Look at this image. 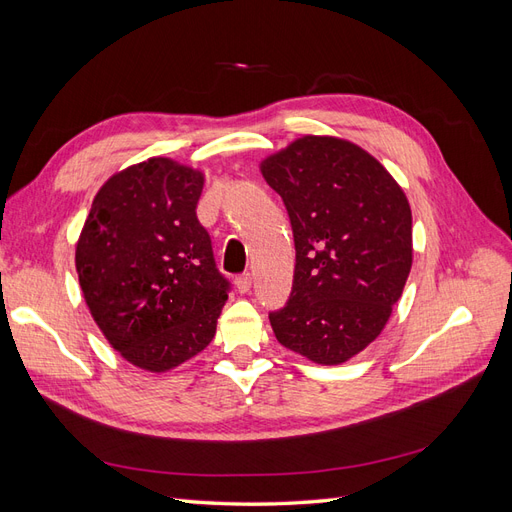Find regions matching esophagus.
I'll use <instances>...</instances> for the list:
<instances>
[{"label":"esophagus","mask_w":512,"mask_h":512,"mask_svg":"<svg viewBox=\"0 0 512 512\" xmlns=\"http://www.w3.org/2000/svg\"><path fill=\"white\" fill-rule=\"evenodd\" d=\"M235 286H237V290H239L241 294L250 292V288H252V275H250V273H243V275L235 277Z\"/></svg>","instance_id":"1"}]
</instances>
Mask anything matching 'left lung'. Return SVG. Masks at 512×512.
<instances>
[{"mask_svg": "<svg viewBox=\"0 0 512 512\" xmlns=\"http://www.w3.org/2000/svg\"><path fill=\"white\" fill-rule=\"evenodd\" d=\"M292 224L290 299L271 312L284 348L318 365L365 350L389 322L412 267V211L371 153L337 136H303L260 164Z\"/></svg>", "mask_w": 512, "mask_h": 512, "instance_id": "1", "label": "left lung"}]
</instances>
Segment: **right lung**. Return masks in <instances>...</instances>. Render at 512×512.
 <instances>
[{
  "label": "right lung",
  "instance_id": "right-lung-1",
  "mask_svg": "<svg viewBox=\"0 0 512 512\" xmlns=\"http://www.w3.org/2000/svg\"><path fill=\"white\" fill-rule=\"evenodd\" d=\"M205 177L170 158L119 170L76 241V273L100 331L123 359L164 374L203 352L228 299L196 218Z\"/></svg>",
  "mask_w": 512,
  "mask_h": 512
}]
</instances>
